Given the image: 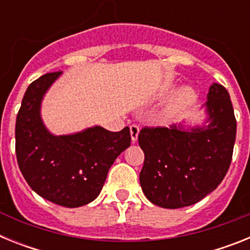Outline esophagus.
Returning <instances> with one entry per match:
<instances>
[{
    "instance_id": "obj_1",
    "label": "esophagus",
    "mask_w": 250,
    "mask_h": 250,
    "mask_svg": "<svg viewBox=\"0 0 250 250\" xmlns=\"http://www.w3.org/2000/svg\"><path fill=\"white\" fill-rule=\"evenodd\" d=\"M139 132H140V127H139L138 125H131V126H130V135H131L132 143H135V141L138 140Z\"/></svg>"
}]
</instances>
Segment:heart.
I'll return each instance as SVG.
<instances>
[{"label": "heart", "mask_w": 250, "mask_h": 250, "mask_svg": "<svg viewBox=\"0 0 250 250\" xmlns=\"http://www.w3.org/2000/svg\"><path fill=\"white\" fill-rule=\"evenodd\" d=\"M195 99V91H194L191 87H184V89L180 90V91L174 96L171 103L169 104L167 111H165V116H167V118L176 116V115H179L180 112L184 111L185 109H188L189 106L193 105Z\"/></svg>", "instance_id": "b5f03b06"}]
</instances>
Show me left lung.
Returning a JSON list of instances; mask_svg holds the SVG:
<instances>
[{
  "label": "left lung",
  "instance_id": "left-lung-1",
  "mask_svg": "<svg viewBox=\"0 0 250 250\" xmlns=\"http://www.w3.org/2000/svg\"><path fill=\"white\" fill-rule=\"evenodd\" d=\"M205 106L208 126L183 130L170 125L140 130L139 145L145 154L140 185L152 204L167 209L193 205L216 189L227 175L237 120L224 86H210Z\"/></svg>",
  "mask_w": 250,
  "mask_h": 250
}]
</instances>
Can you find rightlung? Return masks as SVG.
I'll return each instance as SVG.
<instances>
[{"mask_svg": "<svg viewBox=\"0 0 250 250\" xmlns=\"http://www.w3.org/2000/svg\"><path fill=\"white\" fill-rule=\"evenodd\" d=\"M61 72L30 83L16 119V158L22 175L40 196L66 208L89 204L100 194L115 159L130 146L129 127L112 132L94 126L55 136L40 116L43 95Z\"/></svg>", "mask_w": 250, "mask_h": 250, "instance_id": "add662e5", "label": "right lung"}]
</instances>
